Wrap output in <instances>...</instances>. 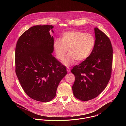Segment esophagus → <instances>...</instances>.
<instances>
[{"label":"esophagus","mask_w":126,"mask_h":126,"mask_svg":"<svg viewBox=\"0 0 126 126\" xmlns=\"http://www.w3.org/2000/svg\"><path fill=\"white\" fill-rule=\"evenodd\" d=\"M66 70H67V72H68V73L70 72V69L69 68H66Z\"/></svg>","instance_id":"obj_1"}]
</instances>
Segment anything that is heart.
Here are the masks:
<instances>
[{
	"label": "heart",
	"instance_id": "1",
	"mask_svg": "<svg viewBox=\"0 0 126 126\" xmlns=\"http://www.w3.org/2000/svg\"><path fill=\"white\" fill-rule=\"evenodd\" d=\"M95 45V39L92 34L71 31L63 33L61 39H56L53 47L57 59L60 60L63 59L68 49L69 53L62 61V63L69 66L73 65L76 60L80 62L87 59Z\"/></svg>",
	"mask_w": 126,
	"mask_h": 126
}]
</instances>
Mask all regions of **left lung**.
I'll return each instance as SVG.
<instances>
[{
  "mask_svg": "<svg viewBox=\"0 0 126 126\" xmlns=\"http://www.w3.org/2000/svg\"><path fill=\"white\" fill-rule=\"evenodd\" d=\"M94 32L95 45L90 56L71 70L75 77L74 95L83 101L98 96L106 88L111 74L113 49L110 41L97 27Z\"/></svg>",
  "mask_w": 126,
  "mask_h": 126,
  "instance_id": "left-lung-1",
  "label": "left lung"
}]
</instances>
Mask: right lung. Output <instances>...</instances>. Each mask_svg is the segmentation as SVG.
Wrapping results in <instances>:
<instances>
[{"instance_id":"1","label":"right lung","mask_w":126,"mask_h":126,"mask_svg":"<svg viewBox=\"0 0 126 126\" xmlns=\"http://www.w3.org/2000/svg\"><path fill=\"white\" fill-rule=\"evenodd\" d=\"M52 25H35L19 37L15 51L16 73L24 92L37 101L48 102L56 95L66 67L51 53L54 39Z\"/></svg>"}]
</instances>
